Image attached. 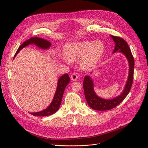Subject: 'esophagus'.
Segmentation results:
<instances>
[{"mask_svg":"<svg viewBox=\"0 0 148 148\" xmlns=\"http://www.w3.org/2000/svg\"><path fill=\"white\" fill-rule=\"evenodd\" d=\"M71 79L73 81H75V80H77V79H78V75H77V74L74 73V74H71Z\"/></svg>","mask_w":148,"mask_h":148,"instance_id":"1","label":"esophagus"}]
</instances>
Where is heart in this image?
<instances>
[{
	"mask_svg": "<svg viewBox=\"0 0 148 148\" xmlns=\"http://www.w3.org/2000/svg\"><path fill=\"white\" fill-rule=\"evenodd\" d=\"M104 45L100 41H83L68 45L65 56L62 59L67 63L80 60V65L83 69L94 66L103 55Z\"/></svg>",
	"mask_w": 148,
	"mask_h": 148,
	"instance_id": "obj_1",
	"label": "heart"
}]
</instances>
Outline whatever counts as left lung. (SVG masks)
Wrapping results in <instances>:
<instances>
[{"instance_id": "obj_1", "label": "left lung", "mask_w": 148, "mask_h": 148, "mask_svg": "<svg viewBox=\"0 0 148 148\" xmlns=\"http://www.w3.org/2000/svg\"><path fill=\"white\" fill-rule=\"evenodd\" d=\"M115 43L113 53L118 51L126 56L129 62V74L125 86L122 94L112 99H105L98 97L94 90V83L90 77L85 76L83 80V89L84 96L89 106L92 109L98 111L110 110L119 105L126 98L133 84L134 77V60L127 42L123 38L111 35Z\"/></svg>"}]
</instances>
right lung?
Instances as JSON below:
<instances>
[{"label": "right lung", "instance_id": "1", "mask_svg": "<svg viewBox=\"0 0 148 148\" xmlns=\"http://www.w3.org/2000/svg\"><path fill=\"white\" fill-rule=\"evenodd\" d=\"M29 44H35L36 46H38V47L41 48L42 49H48L51 45L49 41L44 40L42 38H38V37H32L30 39H29L28 40L23 42L19 47V48L18 49L17 51L15 54L14 58L16 56V55L20 50H21L22 49L25 47H26ZM69 80L70 79L69 77V75L68 74H65L63 75H62L58 80V86H57V89L56 90L55 95H54L53 99L52 101V102L51 103V104H50V106L47 108H45V110L41 112H36V113H30L31 114H32L33 116H49V115L53 114V113H56L59 110V108L60 107L65 89L67 86V84L69 83L70 81Z\"/></svg>", "mask_w": 148, "mask_h": 148}]
</instances>
